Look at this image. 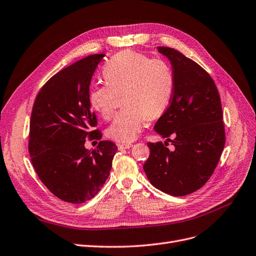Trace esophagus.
Segmentation results:
<instances>
[{"label":"esophagus","mask_w":256,"mask_h":256,"mask_svg":"<svg viewBox=\"0 0 256 256\" xmlns=\"http://www.w3.org/2000/svg\"><path fill=\"white\" fill-rule=\"evenodd\" d=\"M132 148V144H130V143H120V144H118V148L120 150H128V148Z\"/></svg>","instance_id":"obj_1"}]
</instances>
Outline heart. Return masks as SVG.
Here are the masks:
<instances>
[{
    "label": "heart",
    "mask_w": 256,
    "mask_h": 256,
    "mask_svg": "<svg viewBox=\"0 0 256 256\" xmlns=\"http://www.w3.org/2000/svg\"><path fill=\"white\" fill-rule=\"evenodd\" d=\"M106 82L91 86L88 102L104 119L115 112L118 95L126 106L106 130L108 138L122 143L137 139L148 118L160 117L168 108L174 88L168 64L136 51H122L102 68Z\"/></svg>",
    "instance_id": "heart-1"
}]
</instances>
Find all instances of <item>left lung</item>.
Listing matches in <instances>:
<instances>
[{
	"mask_svg": "<svg viewBox=\"0 0 256 256\" xmlns=\"http://www.w3.org/2000/svg\"><path fill=\"white\" fill-rule=\"evenodd\" d=\"M158 51L172 64L174 88L170 106L154 128L168 139L148 143L150 154L143 170L152 186L182 196L201 188L216 168L225 146L223 110L216 86L201 66L172 48Z\"/></svg>",
	"mask_w": 256,
	"mask_h": 256,
	"instance_id": "obj_1",
	"label": "left lung"
}]
</instances>
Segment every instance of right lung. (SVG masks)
<instances>
[{"label":"right lung","instance_id":"obj_1","mask_svg":"<svg viewBox=\"0 0 256 256\" xmlns=\"http://www.w3.org/2000/svg\"><path fill=\"white\" fill-rule=\"evenodd\" d=\"M104 54L72 64L42 86L32 108L29 154L40 180L62 201L80 204L94 198L108 180L117 146L99 141L96 115L88 102L92 76Z\"/></svg>","mask_w":256,"mask_h":256}]
</instances>
